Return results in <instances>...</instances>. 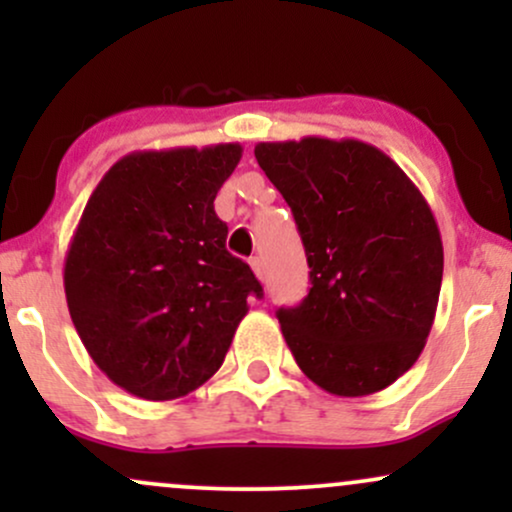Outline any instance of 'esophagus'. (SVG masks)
<instances>
[{
	"instance_id": "34e87169",
	"label": "esophagus",
	"mask_w": 512,
	"mask_h": 512,
	"mask_svg": "<svg viewBox=\"0 0 512 512\" xmlns=\"http://www.w3.org/2000/svg\"><path fill=\"white\" fill-rule=\"evenodd\" d=\"M250 267H252V272H255L257 279L264 281V262H262V257H250Z\"/></svg>"
}]
</instances>
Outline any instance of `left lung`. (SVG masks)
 Segmentation results:
<instances>
[{
  "label": "left lung",
  "mask_w": 512,
  "mask_h": 512,
  "mask_svg": "<svg viewBox=\"0 0 512 512\" xmlns=\"http://www.w3.org/2000/svg\"><path fill=\"white\" fill-rule=\"evenodd\" d=\"M255 158L308 257V296L276 313L298 368L337 397L385 390L421 356L436 317L443 240L431 207L358 139L262 142Z\"/></svg>",
  "instance_id": "1"
}]
</instances>
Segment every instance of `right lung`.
Segmentation results:
<instances>
[{
	"mask_svg": "<svg viewBox=\"0 0 512 512\" xmlns=\"http://www.w3.org/2000/svg\"><path fill=\"white\" fill-rule=\"evenodd\" d=\"M240 156V144L134 151L81 214L64 260L69 315L93 363L129 395L166 402L207 383L248 298L262 296L214 211Z\"/></svg>",
	"mask_w": 512,
	"mask_h": 512,
	"instance_id": "obj_1",
	"label": "right lung"
}]
</instances>
